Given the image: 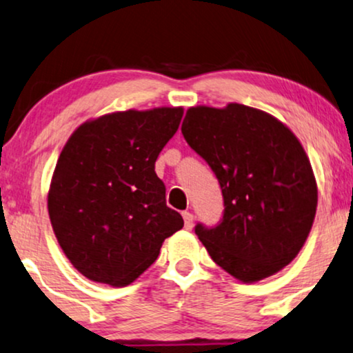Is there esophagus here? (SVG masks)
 <instances>
[{"mask_svg": "<svg viewBox=\"0 0 353 353\" xmlns=\"http://www.w3.org/2000/svg\"><path fill=\"white\" fill-rule=\"evenodd\" d=\"M183 221H185V228H186V229L193 228L194 217H193V214H191V212H188V211L183 212Z\"/></svg>", "mask_w": 353, "mask_h": 353, "instance_id": "obj_1", "label": "esophagus"}]
</instances>
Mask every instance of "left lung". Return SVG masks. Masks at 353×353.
I'll return each instance as SVG.
<instances>
[{
  "label": "left lung",
  "instance_id": "1",
  "mask_svg": "<svg viewBox=\"0 0 353 353\" xmlns=\"http://www.w3.org/2000/svg\"><path fill=\"white\" fill-rule=\"evenodd\" d=\"M181 134L223 191L219 223L194 225L211 259L245 283L280 272L306 242L317 206L310 159L294 134L237 103L191 108Z\"/></svg>",
  "mask_w": 353,
  "mask_h": 353
}]
</instances>
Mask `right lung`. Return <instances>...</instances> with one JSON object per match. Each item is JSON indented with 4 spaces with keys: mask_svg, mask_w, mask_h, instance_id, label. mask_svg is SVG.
Returning a JSON list of instances; mask_svg holds the SVG:
<instances>
[{
    "mask_svg": "<svg viewBox=\"0 0 353 353\" xmlns=\"http://www.w3.org/2000/svg\"><path fill=\"white\" fill-rule=\"evenodd\" d=\"M181 108L112 112L80 125L57 162L49 191L55 237L81 275L132 283L183 228L167 206L155 160L180 125Z\"/></svg>",
    "mask_w": 353,
    "mask_h": 353,
    "instance_id": "add662e5",
    "label": "right lung"
}]
</instances>
